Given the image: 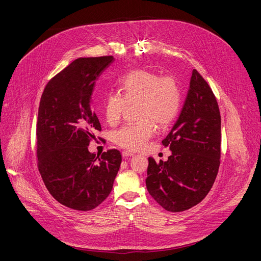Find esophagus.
Returning <instances> with one entry per match:
<instances>
[{"instance_id": "34e87169", "label": "esophagus", "mask_w": 261, "mask_h": 261, "mask_svg": "<svg viewBox=\"0 0 261 261\" xmlns=\"http://www.w3.org/2000/svg\"><path fill=\"white\" fill-rule=\"evenodd\" d=\"M122 154H123V157H125V158L134 155V153H132V152H130V151H124Z\"/></svg>"}]
</instances>
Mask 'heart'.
<instances>
[{
    "instance_id": "b5f03b06",
    "label": "heart",
    "mask_w": 261,
    "mask_h": 261,
    "mask_svg": "<svg viewBox=\"0 0 261 261\" xmlns=\"http://www.w3.org/2000/svg\"><path fill=\"white\" fill-rule=\"evenodd\" d=\"M117 93H107L103 101L106 122L115 126L127 107L135 105L136 123L112 132V141L130 151L143 148L153 136L155 124L163 129L172 125L182 106V90L178 80L170 75L161 76L154 70L138 68L116 82Z\"/></svg>"
}]
</instances>
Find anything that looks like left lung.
I'll return each mask as SVG.
<instances>
[{"label":"left lung","instance_id":"1","mask_svg":"<svg viewBox=\"0 0 261 261\" xmlns=\"http://www.w3.org/2000/svg\"><path fill=\"white\" fill-rule=\"evenodd\" d=\"M221 113L212 89L197 69L181 113L162 145L168 161L149 157L146 184L165 210L180 212L199 204L209 193L221 163Z\"/></svg>","mask_w":261,"mask_h":261}]
</instances>
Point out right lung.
Instances as JSON below:
<instances>
[{
  "instance_id": "add662e5",
  "label": "right lung",
  "mask_w": 261,
  "mask_h": 261,
  "mask_svg": "<svg viewBox=\"0 0 261 261\" xmlns=\"http://www.w3.org/2000/svg\"><path fill=\"white\" fill-rule=\"evenodd\" d=\"M113 61V56L78 58L54 76L41 94L38 171L53 198L75 210H91L109 196L122 162L116 149L101 156L88 151L94 132L102 130L91 108L93 88Z\"/></svg>"
}]
</instances>
